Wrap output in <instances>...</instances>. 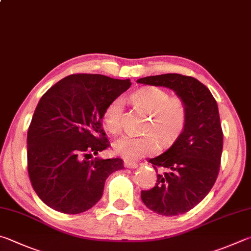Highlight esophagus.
I'll return each instance as SVG.
<instances>
[{"label": "esophagus", "instance_id": "1", "mask_svg": "<svg viewBox=\"0 0 251 251\" xmlns=\"http://www.w3.org/2000/svg\"><path fill=\"white\" fill-rule=\"evenodd\" d=\"M124 166L126 168H130V169H135V168L138 167V163L137 162H131V161H128V160H125Z\"/></svg>", "mask_w": 251, "mask_h": 251}]
</instances>
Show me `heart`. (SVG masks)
Returning <instances> with one entry per match:
<instances>
[{"label": "heart", "instance_id": "1", "mask_svg": "<svg viewBox=\"0 0 251 251\" xmlns=\"http://www.w3.org/2000/svg\"><path fill=\"white\" fill-rule=\"evenodd\" d=\"M131 100L141 110L149 114L146 131L141 136L124 135L114 143L115 152L126 160H137L158 151L159 138L162 144L173 143L183 131L188 121V105L177 97H170L166 90L148 86L131 94ZM124 100L115 98L103 113V122L107 130L118 134L122 128ZM158 138L157 139L156 137Z\"/></svg>", "mask_w": 251, "mask_h": 251}]
</instances>
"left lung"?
Returning a JSON list of instances; mask_svg holds the SVG:
<instances>
[{"label": "left lung", "instance_id": "obj_1", "mask_svg": "<svg viewBox=\"0 0 251 251\" xmlns=\"http://www.w3.org/2000/svg\"><path fill=\"white\" fill-rule=\"evenodd\" d=\"M137 82L171 89L188 105L183 131L167 151L149 160L154 170L161 169L156 185L140 195L146 206L160 215L184 214L206 197L220 172L223 130L217 103L192 76L166 74Z\"/></svg>", "mask_w": 251, "mask_h": 251}]
</instances>
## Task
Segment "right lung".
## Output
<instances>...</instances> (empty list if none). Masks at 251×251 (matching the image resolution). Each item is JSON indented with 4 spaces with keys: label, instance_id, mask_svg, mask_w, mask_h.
I'll return each instance as SVG.
<instances>
[{
    "label": "right lung",
    "instance_id": "1",
    "mask_svg": "<svg viewBox=\"0 0 251 251\" xmlns=\"http://www.w3.org/2000/svg\"><path fill=\"white\" fill-rule=\"evenodd\" d=\"M130 84L128 79L75 74L40 99L27 131V170L49 207L65 214L88 211L102 198L107 176L124 168L121 158H90L110 147L103 113Z\"/></svg>",
    "mask_w": 251,
    "mask_h": 251
}]
</instances>
